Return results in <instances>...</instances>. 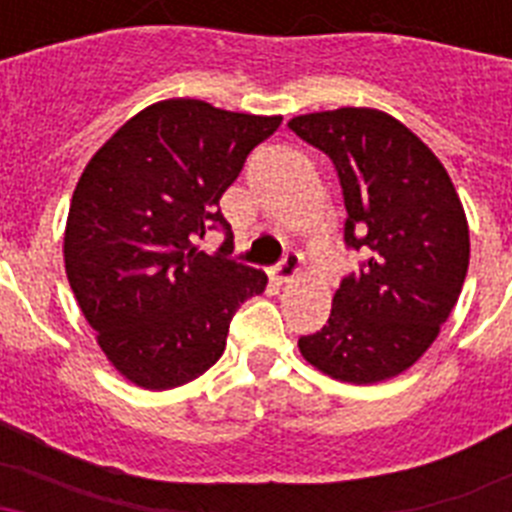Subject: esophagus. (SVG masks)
<instances>
[{
    "label": "esophagus",
    "mask_w": 512,
    "mask_h": 512,
    "mask_svg": "<svg viewBox=\"0 0 512 512\" xmlns=\"http://www.w3.org/2000/svg\"><path fill=\"white\" fill-rule=\"evenodd\" d=\"M302 266V256L297 251H287L284 253V259L279 261L277 266V279L279 282H289V279L297 277V271Z\"/></svg>",
    "instance_id": "1"
}]
</instances>
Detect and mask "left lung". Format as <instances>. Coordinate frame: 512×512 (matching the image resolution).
Masks as SVG:
<instances>
[{
	"mask_svg": "<svg viewBox=\"0 0 512 512\" xmlns=\"http://www.w3.org/2000/svg\"><path fill=\"white\" fill-rule=\"evenodd\" d=\"M333 161L343 241L366 256L343 277L330 318L300 338L323 374L374 384L402 374L436 341L469 269V228L443 164L400 120L369 107L287 122Z\"/></svg>",
	"mask_w": 512,
	"mask_h": 512,
	"instance_id": "1",
	"label": "left lung"
}]
</instances>
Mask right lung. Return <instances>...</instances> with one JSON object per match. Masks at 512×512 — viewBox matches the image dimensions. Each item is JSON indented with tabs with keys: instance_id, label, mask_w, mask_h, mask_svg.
Listing matches in <instances>:
<instances>
[{
	"instance_id": "right-lung-1",
	"label": "right lung",
	"mask_w": 512,
	"mask_h": 512,
	"mask_svg": "<svg viewBox=\"0 0 512 512\" xmlns=\"http://www.w3.org/2000/svg\"><path fill=\"white\" fill-rule=\"evenodd\" d=\"M282 117L166 99L130 117L92 156L69 207L66 277L104 356L146 390L205 374L230 320L266 289V274L225 256L220 197ZM223 229L212 257L193 248Z\"/></svg>"
}]
</instances>
